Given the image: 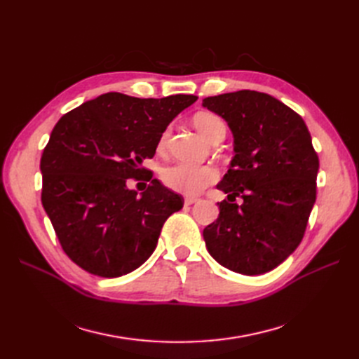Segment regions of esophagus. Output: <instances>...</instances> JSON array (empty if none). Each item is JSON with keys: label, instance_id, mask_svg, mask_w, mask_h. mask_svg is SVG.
Returning <instances> with one entry per match:
<instances>
[{"label": "esophagus", "instance_id": "obj_1", "mask_svg": "<svg viewBox=\"0 0 359 359\" xmlns=\"http://www.w3.org/2000/svg\"><path fill=\"white\" fill-rule=\"evenodd\" d=\"M196 201H198L196 198H191V196H186V198H184V203H186V205H193Z\"/></svg>", "mask_w": 359, "mask_h": 359}]
</instances>
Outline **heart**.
I'll list each match as a JSON object with an SVG mask.
<instances>
[{"instance_id": "obj_1", "label": "heart", "mask_w": 359, "mask_h": 359, "mask_svg": "<svg viewBox=\"0 0 359 359\" xmlns=\"http://www.w3.org/2000/svg\"><path fill=\"white\" fill-rule=\"evenodd\" d=\"M193 124L198 132L211 140L220 133H226V126L223 119L214 112H198L193 116ZM170 135V128H166L161 133L158 140V148H163ZM219 180V172L212 166L206 165H191V163H173L161 170V182L173 191L186 194V196H194L201 193L211 184Z\"/></svg>"}]
</instances>
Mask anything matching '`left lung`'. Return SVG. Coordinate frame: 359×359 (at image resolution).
<instances>
[{"mask_svg": "<svg viewBox=\"0 0 359 359\" xmlns=\"http://www.w3.org/2000/svg\"><path fill=\"white\" fill-rule=\"evenodd\" d=\"M202 104L235 137V157L217 186L229 201L219 202V217L203 229L206 248L235 273H268L295 252L316 202L319 157L310 132L301 115L265 93L241 90Z\"/></svg>", "mask_w": 359, "mask_h": 359, "instance_id": "8db88e82", "label": "left lung"}]
</instances>
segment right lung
Listing matches in <instances>:
<instances>
[{"label":"right lung","mask_w":359,"mask_h":359,"mask_svg":"<svg viewBox=\"0 0 359 359\" xmlns=\"http://www.w3.org/2000/svg\"><path fill=\"white\" fill-rule=\"evenodd\" d=\"M196 100L106 93L60 118L40 160L41 203L76 265L112 278L153 255L163 224L184 199L153 180L142 161L154 157L168 124ZM144 175L151 182L137 197L126 182Z\"/></svg>","instance_id":"add662e5"}]
</instances>
